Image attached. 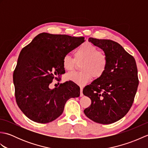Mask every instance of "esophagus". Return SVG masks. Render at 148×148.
Here are the masks:
<instances>
[{
	"label": "esophagus",
	"instance_id": "1",
	"mask_svg": "<svg viewBox=\"0 0 148 148\" xmlns=\"http://www.w3.org/2000/svg\"><path fill=\"white\" fill-rule=\"evenodd\" d=\"M83 87H80V97H83Z\"/></svg>",
	"mask_w": 148,
	"mask_h": 148
}]
</instances>
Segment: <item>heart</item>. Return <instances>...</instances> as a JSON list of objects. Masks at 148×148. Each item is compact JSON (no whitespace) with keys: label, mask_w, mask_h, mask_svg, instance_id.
Masks as SVG:
<instances>
[{"label":"heart","mask_w":148,"mask_h":148,"mask_svg":"<svg viewBox=\"0 0 148 148\" xmlns=\"http://www.w3.org/2000/svg\"><path fill=\"white\" fill-rule=\"evenodd\" d=\"M76 62L79 65L80 72H72L67 74V79L78 85L88 83L92 77L95 79L104 74L108 67V57L104 53L90 42L82 44L74 52V59L69 55L62 58V66L65 71H71L76 67Z\"/></svg>","instance_id":"obj_1"}]
</instances>
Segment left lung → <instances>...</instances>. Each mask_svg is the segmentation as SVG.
<instances>
[{
  "label": "left lung",
  "mask_w": 148,
  "mask_h": 148,
  "mask_svg": "<svg viewBox=\"0 0 148 148\" xmlns=\"http://www.w3.org/2000/svg\"><path fill=\"white\" fill-rule=\"evenodd\" d=\"M88 41L103 50L108 64L102 76L84 88L92 100L84 110L88 118L100 124H111L123 118L134 102L139 79L136 62L118 42L90 37Z\"/></svg>",
  "instance_id": "8db88e82"
}]
</instances>
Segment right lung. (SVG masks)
Here are the masks:
<instances>
[{
  "instance_id": "1",
  "label": "right lung",
  "mask_w": 148,
  "mask_h": 148,
  "mask_svg": "<svg viewBox=\"0 0 148 148\" xmlns=\"http://www.w3.org/2000/svg\"><path fill=\"white\" fill-rule=\"evenodd\" d=\"M84 41V37L43 32L21 49L13 83L16 103L27 118L39 123L51 122L62 114L69 99L79 97V87L71 81L53 89L49 85L65 72L63 57Z\"/></svg>"
}]
</instances>
